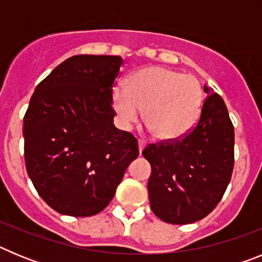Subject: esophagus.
Instances as JSON below:
<instances>
[{"label":"esophagus","mask_w":262,"mask_h":262,"mask_svg":"<svg viewBox=\"0 0 262 262\" xmlns=\"http://www.w3.org/2000/svg\"><path fill=\"white\" fill-rule=\"evenodd\" d=\"M138 147H139V152L142 154V151H143V149H144V147H145V142H144V140H140V139H139Z\"/></svg>","instance_id":"esophagus-1"}]
</instances>
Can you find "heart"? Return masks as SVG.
Masks as SVG:
<instances>
[{
	"label": "heart",
	"mask_w": 262,
	"mask_h": 262,
	"mask_svg": "<svg viewBox=\"0 0 262 262\" xmlns=\"http://www.w3.org/2000/svg\"><path fill=\"white\" fill-rule=\"evenodd\" d=\"M202 89L191 76L163 67H148L129 77L126 89L113 92L119 123L129 128L143 111V122L159 140L172 142L186 135L202 107Z\"/></svg>",
	"instance_id": "obj_1"
}]
</instances>
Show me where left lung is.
I'll list each match as a JSON object with an SVG mask.
<instances>
[{
  "instance_id": "obj_1",
  "label": "left lung",
  "mask_w": 262,
  "mask_h": 262,
  "mask_svg": "<svg viewBox=\"0 0 262 262\" xmlns=\"http://www.w3.org/2000/svg\"><path fill=\"white\" fill-rule=\"evenodd\" d=\"M200 117L185 136L143 149L152 173L151 209L170 224L201 221L221 202L235 163V131L223 98L205 85Z\"/></svg>"
}]
</instances>
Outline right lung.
<instances>
[{
	"label": "right lung",
	"mask_w": 262,
	"mask_h": 262,
	"mask_svg": "<svg viewBox=\"0 0 262 262\" xmlns=\"http://www.w3.org/2000/svg\"><path fill=\"white\" fill-rule=\"evenodd\" d=\"M120 56L76 55L39 82L23 118L25 163L51 209L92 216L114 196L138 140L113 120Z\"/></svg>",
	"instance_id": "add662e5"
}]
</instances>
